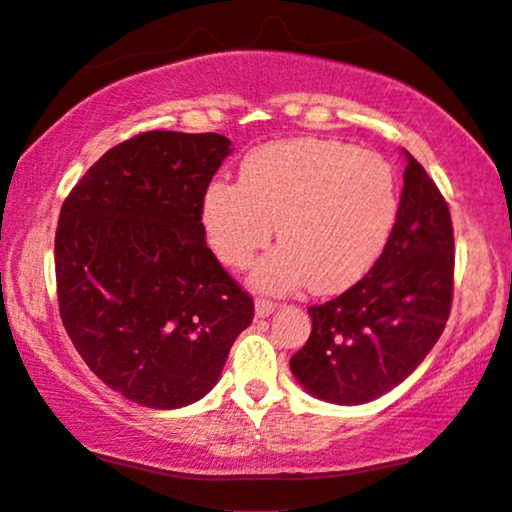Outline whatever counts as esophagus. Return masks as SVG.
<instances>
[{
  "mask_svg": "<svg viewBox=\"0 0 512 512\" xmlns=\"http://www.w3.org/2000/svg\"><path fill=\"white\" fill-rule=\"evenodd\" d=\"M274 309H277V305H274L272 300H268V298H256V316H258V318L270 316Z\"/></svg>",
  "mask_w": 512,
  "mask_h": 512,
  "instance_id": "1",
  "label": "esophagus"
}]
</instances>
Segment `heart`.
Here are the masks:
<instances>
[{"label":"heart","instance_id":"obj_1","mask_svg":"<svg viewBox=\"0 0 512 512\" xmlns=\"http://www.w3.org/2000/svg\"><path fill=\"white\" fill-rule=\"evenodd\" d=\"M399 214L395 170L381 154L342 140L295 138L249 152L240 182L205 189L203 226L214 254L247 268L272 240L281 247L254 270L270 291L307 284L339 293L365 274L388 244Z\"/></svg>","mask_w":512,"mask_h":512}]
</instances>
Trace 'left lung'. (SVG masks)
<instances>
[{
  "label": "left lung",
  "mask_w": 512,
  "mask_h": 512,
  "mask_svg": "<svg viewBox=\"0 0 512 512\" xmlns=\"http://www.w3.org/2000/svg\"><path fill=\"white\" fill-rule=\"evenodd\" d=\"M392 235L358 284L309 307L311 335L291 358L309 395L355 406L413 374L450 316L455 238L448 203L409 152Z\"/></svg>",
  "instance_id": "8db88e82"
}]
</instances>
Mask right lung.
Segmentation results:
<instances>
[{
    "label": "right lung",
    "instance_id": "right-lung-1",
    "mask_svg": "<svg viewBox=\"0 0 512 512\" xmlns=\"http://www.w3.org/2000/svg\"><path fill=\"white\" fill-rule=\"evenodd\" d=\"M228 154L219 133H138L103 154L59 212L64 328L108 388L147 409L205 397L254 318V300L221 268L201 221Z\"/></svg>",
    "mask_w": 512,
    "mask_h": 512
}]
</instances>
